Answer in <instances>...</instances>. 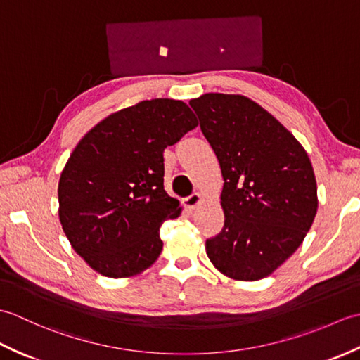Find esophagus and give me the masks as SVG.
<instances>
[{
    "label": "esophagus",
    "mask_w": 360,
    "mask_h": 360,
    "mask_svg": "<svg viewBox=\"0 0 360 360\" xmlns=\"http://www.w3.org/2000/svg\"><path fill=\"white\" fill-rule=\"evenodd\" d=\"M201 201H202V195L201 193H193V195H190V196H187L184 201V207L187 209V210H195L198 205L201 204Z\"/></svg>",
    "instance_id": "obj_1"
}]
</instances>
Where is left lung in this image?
Segmentation results:
<instances>
[{"label": "left lung", "instance_id": "obj_1", "mask_svg": "<svg viewBox=\"0 0 360 360\" xmlns=\"http://www.w3.org/2000/svg\"><path fill=\"white\" fill-rule=\"evenodd\" d=\"M224 178V226L205 241L219 272L254 281L294 254L317 213L307 151L250 98L209 93L190 101Z\"/></svg>", "mask_w": 360, "mask_h": 360}]
</instances>
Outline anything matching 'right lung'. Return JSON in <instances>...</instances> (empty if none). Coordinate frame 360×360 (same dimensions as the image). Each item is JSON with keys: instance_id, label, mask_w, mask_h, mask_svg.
<instances>
[{"instance_id": "right-lung-1", "label": "right lung", "mask_w": 360, "mask_h": 360, "mask_svg": "<svg viewBox=\"0 0 360 360\" xmlns=\"http://www.w3.org/2000/svg\"><path fill=\"white\" fill-rule=\"evenodd\" d=\"M198 127L181 101L153 98L88 131L58 182V217L72 249L98 274L131 277L160 255L159 227L179 217L164 190V150Z\"/></svg>"}]
</instances>
